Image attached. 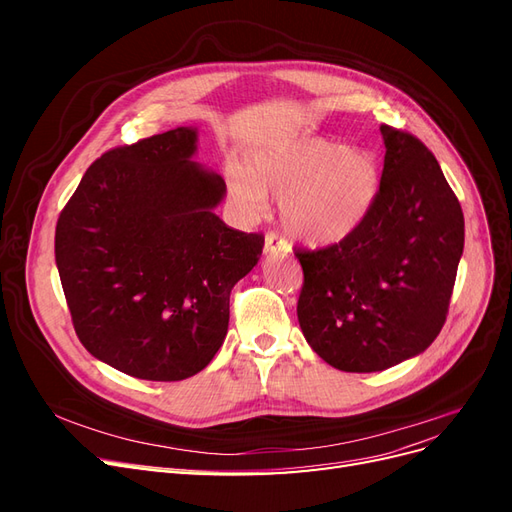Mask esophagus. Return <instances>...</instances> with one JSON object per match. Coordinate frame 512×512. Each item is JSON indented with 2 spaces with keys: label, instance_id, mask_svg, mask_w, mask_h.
<instances>
[{
  "label": "esophagus",
  "instance_id": "obj_1",
  "mask_svg": "<svg viewBox=\"0 0 512 512\" xmlns=\"http://www.w3.org/2000/svg\"><path fill=\"white\" fill-rule=\"evenodd\" d=\"M265 252L267 254H288L290 252V245L280 235V232L267 230V235H265Z\"/></svg>",
  "mask_w": 512,
  "mask_h": 512
}]
</instances>
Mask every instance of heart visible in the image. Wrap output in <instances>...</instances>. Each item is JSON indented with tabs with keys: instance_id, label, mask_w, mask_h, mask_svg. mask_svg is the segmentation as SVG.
Listing matches in <instances>:
<instances>
[{
	"instance_id": "1",
	"label": "heart",
	"mask_w": 512,
	"mask_h": 512,
	"mask_svg": "<svg viewBox=\"0 0 512 512\" xmlns=\"http://www.w3.org/2000/svg\"><path fill=\"white\" fill-rule=\"evenodd\" d=\"M230 196L252 218L269 209V192L294 235L331 243L361 226L378 196L376 160L363 149H344L322 138H299L258 147L245 166L226 170Z\"/></svg>"
}]
</instances>
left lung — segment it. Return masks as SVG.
I'll return each mask as SVG.
<instances>
[{
	"label": "left lung",
	"instance_id": "obj_1",
	"mask_svg": "<svg viewBox=\"0 0 512 512\" xmlns=\"http://www.w3.org/2000/svg\"><path fill=\"white\" fill-rule=\"evenodd\" d=\"M384 168L361 226L339 243L297 250V316L322 361L352 374L389 369L442 331L463 254V211L436 156L380 126Z\"/></svg>",
	"mask_w": 512,
	"mask_h": 512
}]
</instances>
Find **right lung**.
Wrapping results in <instances>:
<instances>
[{"label":"right lung","instance_id":"obj_1","mask_svg":"<svg viewBox=\"0 0 512 512\" xmlns=\"http://www.w3.org/2000/svg\"><path fill=\"white\" fill-rule=\"evenodd\" d=\"M196 130L106 151L61 209L55 260L81 344L123 374L177 382L220 350L230 290L265 247L213 207L220 175L192 162Z\"/></svg>","mask_w":512,"mask_h":512}]
</instances>
